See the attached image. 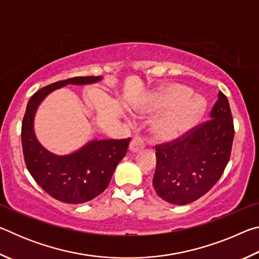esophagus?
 <instances>
[{
	"instance_id": "esophagus-1",
	"label": "esophagus",
	"mask_w": 259,
	"mask_h": 259,
	"mask_svg": "<svg viewBox=\"0 0 259 259\" xmlns=\"http://www.w3.org/2000/svg\"><path fill=\"white\" fill-rule=\"evenodd\" d=\"M144 147H145V142H144V139L142 137H139V136H135L134 139L131 140L130 143V151L137 153L139 151H142Z\"/></svg>"
}]
</instances>
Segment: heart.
Segmentation results:
<instances>
[{"instance_id": "heart-1", "label": "heart", "mask_w": 259, "mask_h": 259, "mask_svg": "<svg viewBox=\"0 0 259 259\" xmlns=\"http://www.w3.org/2000/svg\"><path fill=\"white\" fill-rule=\"evenodd\" d=\"M203 107L202 98L190 95L187 87L168 83L157 88L135 111L142 115L161 112L152 122V135L160 142H172L190 131Z\"/></svg>"}]
</instances>
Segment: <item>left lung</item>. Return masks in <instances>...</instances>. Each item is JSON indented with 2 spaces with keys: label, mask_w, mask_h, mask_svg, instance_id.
I'll list each match as a JSON object with an SVG mask.
<instances>
[{
  "label": "left lung",
  "mask_w": 259,
  "mask_h": 259,
  "mask_svg": "<svg viewBox=\"0 0 259 259\" xmlns=\"http://www.w3.org/2000/svg\"><path fill=\"white\" fill-rule=\"evenodd\" d=\"M234 126L229 100L219 91L210 119L175 143L156 146L153 187L161 199L184 205L200 199L229 163Z\"/></svg>",
  "instance_id": "1"
}]
</instances>
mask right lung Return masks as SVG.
I'll list each match as a JSON object with an SVG mask.
<instances>
[{"label":"right lung","mask_w":259,"mask_h":259,"mask_svg":"<svg viewBox=\"0 0 259 259\" xmlns=\"http://www.w3.org/2000/svg\"><path fill=\"white\" fill-rule=\"evenodd\" d=\"M103 76H78L42 88L29 99L21 125V144L29 174L48 194L65 203H83L103 193L116 165L123 159L130 138L95 139L66 155H57L41 145L34 120L40 104L52 91L65 85L94 84Z\"/></svg>","instance_id":"right-lung-1"}]
</instances>
